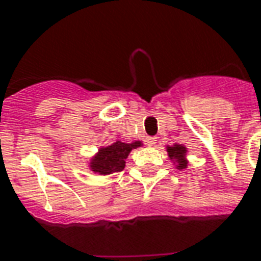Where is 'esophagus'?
<instances>
[{
  "mask_svg": "<svg viewBox=\"0 0 261 261\" xmlns=\"http://www.w3.org/2000/svg\"><path fill=\"white\" fill-rule=\"evenodd\" d=\"M155 141H157V138H155V137H146V145H147V146H154Z\"/></svg>",
  "mask_w": 261,
  "mask_h": 261,
  "instance_id": "34e87169",
  "label": "esophagus"
}]
</instances>
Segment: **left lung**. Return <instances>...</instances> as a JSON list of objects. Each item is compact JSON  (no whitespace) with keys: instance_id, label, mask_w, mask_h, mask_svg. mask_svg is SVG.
Wrapping results in <instances>:
<instances>
[{"instance_id":"8db88e82","label":"left lung","mask_w":261,"mask_h":261,"mask_svg":"<svg viewBox=\"0 0 261 261\" xmlns=\"http://www.w3.org/2000/svg\"><path fill=\"white\" fill-rule=\"evenodd\" d=\"M167 151L168 155H169V159L176 163V168L177 169H184L188 165V161H187L186 155H187V147L182 146V145H173V146H167Z\"/></svg>"}]
</instances>
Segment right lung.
<instances>
[{"instance_id":"right-lung-1","label":"right lung","mask_w":261,"mask_h":261,"mask_svg":"<svg viewBox=\"0 0 261 261\" xmlns=\"http://www.w3.org/2000/svg\"><path fill=\"white\" fill-rule=\"evenodd\" d=\"M142 146L141 141L133 143H124L116 141L107 147H100L89 163L90 171L98 174H111L114 172H120L124 169L126 161L133 149Z\"/></svg>"}]
</instances>
